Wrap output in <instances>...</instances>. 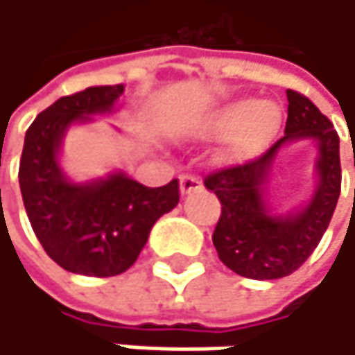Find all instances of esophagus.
Returning <instances> with one entry per match:
<instances>
[{
    "mask_svg": "<svg viewBox=\"0 0 355 355\" xmlns=\"http://www.w3.org/2000/svg\"><path fill=\"white\" fill-rule=\"evenodd\" d=\"M201 189V180L195 175H180V193L182 195H189V193H195Z\"/></svg>",
    "mask_w": 355,
    "mask_h": 355,
    "instance_id": "obj_1",
    "label": "esophagus"
}]
</instances>
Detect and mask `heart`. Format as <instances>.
<instances>
[{
  "label": "heart",
  "mask_w": 355,
  "mask_h": 355,
  "mask_svg": "<svg viewBox=\"0 0 355 355\" xmlns=\"http://www.w3.org/2000/svg\"><path fill=\"white\" fill-rule=\"evenodd\" d=\"M279 127L282 108L277 103L234 101L205 116L193 133L199 137H228L222 156L228 162H239L259 154L277 135Z\"/></svg>",
  "instance_id": "heart-1"
}]
</instances>
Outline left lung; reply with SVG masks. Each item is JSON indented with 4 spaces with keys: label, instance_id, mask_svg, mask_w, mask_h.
<instances>
[{
    "label": "left lung",
    "instance_id": "left-lung-1",
    "mask_svg": "<svg viewBox=\"0 0 355 355\" xmlns=\"http://www.w3.org/2000/svg\"><path fill=\"white\" fill-rule=\"evenodd\" d=\"M296 139L318 141L320 182L306 208L275 216L264 201V184L277 152ZM203 182L222 203L211 236L220 261L250 279L286 277L313 254L333 218L341 193L339 135L304 94L288 90L286 135L263 156L211 173Z\"/></svg>",
    "mask_w": 355,
    "mask_h": 355
}]
</instances>
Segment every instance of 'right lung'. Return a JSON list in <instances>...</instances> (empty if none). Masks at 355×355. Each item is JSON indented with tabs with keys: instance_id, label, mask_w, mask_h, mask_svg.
I'll return each instance as SVG.
<instances>
[{
	"instance_id": "add662e5",
	"label": "right lung",
	"mask_w": 355,
	"mask_h": 355,
	"mask_svg": "<svg viewBox=\"0 0 355 355\" xmlns=\"http://www.w3.org/2000/svg\"><path fill=\"white\" fill-rule=\"evenodd\" d=\"M125 86H92L44 108L26 131L20 191L38 243L65 271L110 277L127 271L146 247L152 226L178 203V180L144 187L123 173L71 182L59 148L73 123L114 110Z\"/></svg>"
}]
</instances>
